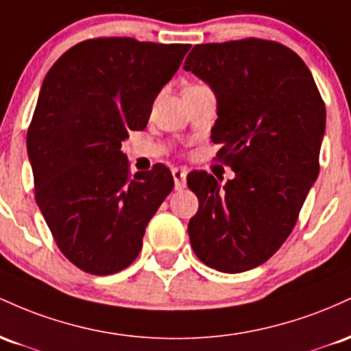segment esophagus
Listing matches in <instances>:
<instances>
[{
	"mask_svg": "<svg viewBox=\"0 0 351 351\" xmlns=\"http://www.w3.org/2000/svg\"><path fill=\"white\" fill-rule=\"evenodd\" d=\"M172 177H174V184L177 191L186 187V177H187L186 169H179V167L172 169Z\"/></svg>",
	"mask_w": 351,
	"mask_h": 351,
	"instance_id": "obj_1",
	"label": "esophagus"
}]
</instances>
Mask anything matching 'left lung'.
Segmentation results:
<instances>
[{"mask_svg": "<svg viewBox=\"0 0 351 351\" xmlns=\"http://www.w3.org/2000/svg\"><path fill=\"white\" fill-rule=\"evenodd\" d=\"M184 69L215 93V160L235 172L222 189L206 171L187 176L199 199L189 239L200 262L240 274L269 261L297 223L320 172L325 102L302 58L267 39L197 45Z\"/></svg>", "mask_w": 351, "mask_h": 351, "instance_id": "obj_1", "label": "left lung"}]
</instances>
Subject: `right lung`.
Wrapping results in <instances>:
<instances>
[{
	"mask_svg": "<svg viewBox=\"0 0 351 351\" xmlns=\"http://www.w3.org/2000/svg\"><path fill=\"white\" fill-rule=\"evenodd\" d=\"M191 46L94 38L48 71L27 128L34 199L71 263L111 275L136 261L149 220L174 187L156 164L129 174L121 151L147 125L157 94Z\"/></svg>",
	"mask_w": 351,
	"mask_h": 351,
	"instance_id": "obj_1",
	"label": "right lung"
}]
</instances>
